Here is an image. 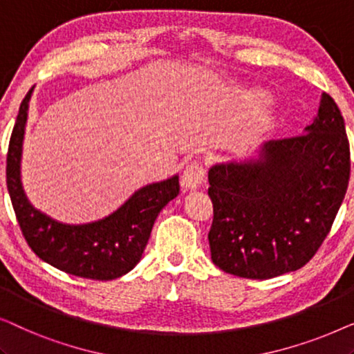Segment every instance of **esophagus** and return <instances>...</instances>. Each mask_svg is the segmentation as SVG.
<instances>
[{"instance_id": "34e87169", "label": "esophagus", "mask_w": 354, "mask_h": 354, "mask_svg": "<svg viewBox=\"0 0 354 354\" xmlns=\"http://www.w3.org/2000/svg\"><path fill=\"white\" fill-rule=\"evenodd\" d=\"M206 180V169L201 162L193 161L183 169L182 174V185L187 190H196L203 182Z\"/></svg>"}]
</instances>
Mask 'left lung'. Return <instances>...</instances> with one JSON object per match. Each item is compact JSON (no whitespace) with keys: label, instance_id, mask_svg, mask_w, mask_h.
<instances>
[{"label":"left lung","instance_id":"8db88e82","mask_svg":"<svg viewBox=\"0 0 354 354\" xmlns=\"http://www.w3.org/2000/svg\"><path fill=\"white\" fill-rule=\"evenodd\" d=\"M207 180L217 268L258 280L301 269L330 232L350 180L340 109L322 93L303 135L269 140L256 159L216 164Z\"/></svg>","mask_w":354,"mask_h":354}]
</instances>
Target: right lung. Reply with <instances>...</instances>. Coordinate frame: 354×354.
Instances as JSON below:
<instances>
[{"instance_id":"obj_1","label":"right lung","mask_w":354,"mask_h":354,"mask_svg":"<svg viewBox=\"0 0 354 354\" xmlns=\"http://www.w3.org/2000/svg\"><path fill=\"white\" fill-rule=\"evenodd\" d=\"M32 91L33 88L28 90L19 108L6 161L8 192L22 234L33 253L53 268L93 280L122 277L142 259L159 212L180 192L178 176L142 187L100 221L64 224L53 219L28 201L21 180L22 145Z\"/></svg>"}]
</instances>
